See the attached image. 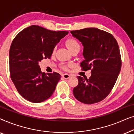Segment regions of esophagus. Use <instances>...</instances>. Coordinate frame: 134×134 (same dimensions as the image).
I'll return each mask as SVG.
<instances>
[{
  "label": "esophagus",
  "mask_w": 134,
  "mask_h": 134,
  "mask_svg": "<svg viewBox=\"0 0 134 134\" xmlns=\"http://www.w3.org/2000/svg\"><path fill=\"white\" fill-rule=\"evenodd\" d=\"M62 76H63V77L64 79H68L70 77V75H69V74H63Z\"/></svg>",
  "instance_id": "1"
}]
</instances>
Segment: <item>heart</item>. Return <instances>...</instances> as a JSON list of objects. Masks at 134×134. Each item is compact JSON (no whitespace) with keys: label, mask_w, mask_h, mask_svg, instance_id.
I'll return each mask as SVG.
<instances>
[{"label":"heart","mask_w":134,"mask_h":134,"mask_svg":"<svg viewBox=\"0 0 134 134\" xmlns=\"http://www.w3.org/2000/svg\"><path fill=\"white\" fill-rule=\"evenodd\" d=\"M66 45L70 51L76 48H80V44L74 38H69L66 41ZM55 51V49H54Z\"/></svg>","instance_id":"b5f03b06"}]
</instances>
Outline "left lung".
Instances as JSON below:
<instances>
[{"instance_id": "8db88e82", "label": "left lung", "mask_w": 134, "mask_h": 134, "mask_svg": "<svg viewBox=\"0 0 134 134\" xmlns=\"http://www.w3.org/2000/svg\"><path fill=\"white\" fill-rule=\"evenodd\" d=\"M71 33L83 47L84 60L80 63L82 69H91L88 79L77 76L79 83L73 89V94L82 103H96L108 96L120 72L121 60L118 44L110 34L97 28Z\"/></svg>"}]
</instances>
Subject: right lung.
Wrapping results in <instances>:
<instances>
[{
	"label": "right lung",
	"mask_w": 134,
	"mask_h": 134,
	"mask_svg": "<svg viewBox=\"0 0 134 134\" xmlns=\"http://www.w3.org/2000/svg\"><path fill=\"white\" fill-rule=\"evenodd\" d=\"M68 34L31 25L14 38L9 53L10 76L26 100L39 103L52 95L61 76L55 72L46 75L41 72L39 62L50 58L55 46Z\"/></svg>",
	"instance_id": "add662e5"
}]
</instances>
